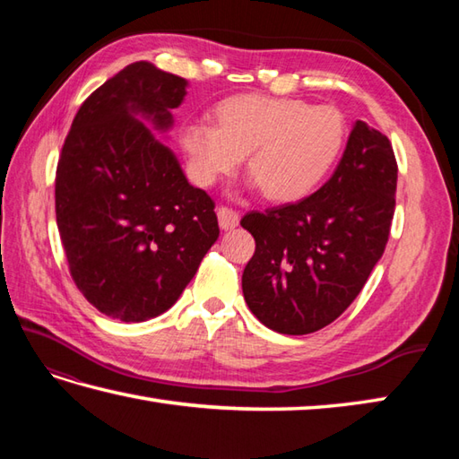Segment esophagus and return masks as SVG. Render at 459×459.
<instances>
[{"instance_id": "obj_1", "label": "esophagus", "mask_w": 459, "mask_h": 459, "mask_svg": "<svg viewBox=\"0 0 459 459\" xmlns=\"http://www.w3.org/2000/svg\"><path fill=\"white\" fill-rule=\"evenodd\" d=\"M217 217H219V224H221L222 230H232L238 224V221H240L238 212L229 209V207H219Z\"/></svg>"}]
</instances>
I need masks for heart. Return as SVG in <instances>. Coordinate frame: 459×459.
Listing matches in <instances>:
<instances>
[{"label": "heart", "mask_w": 459, "mask_h": 459, "mask_svg": "<svg viewBox=\"0 0 459 459\" xmlns=\"http://www.w3.org/2000/svg\"><path fill=\"white\" fill-rule=\"evenodd\" d=\"M179 142L201 187L229 178L247 155L252 187L272 203H294L316 191L335 168L345 120L331 106L237 94L214 106L212 124H185Z\"/></svg>", "instance_id": "heart-1"}]
</instances>
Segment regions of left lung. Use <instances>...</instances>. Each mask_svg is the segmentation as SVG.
I'll use <instances>...</instances> for the list:
<instances>
[{"mask_svg": "<svg viewBox=\"0 0 459 459\" xmlns=\"http://www.w3.org/2000/svg\"><path fill=\"white\" fill-rule=\"evenodd\" d=\"M396 173L386 135L357 120L324 187L296 204L242 217L256 240L242 294L260 324L306 335L343 314L385 252Z\"/></svg>", "mask_w": 459, "mask_h": 459, "instance_id": "8db88e82", "label": "left lung"}]
</instances>
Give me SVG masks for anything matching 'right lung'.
Here are the masks:
<instances>
[{
  "label": "right lung",
  "mask_w": 459,
  "mask_h": 459,
  "mask_svg": "<svg viewBox=\"0 0 459 459\" xmlns=\"http://www.w3.org/2000/svg\"><path fill=\"white\" fill-rule=\"evenodd\" d=\"M187 81L128 65L76 112L56 165L55 207L68 268L112 319L168 311L219 238L214 203L185 178L168 138Z\"/></svg>",
  "instance_id": "obj_1"
}]
</instances>
